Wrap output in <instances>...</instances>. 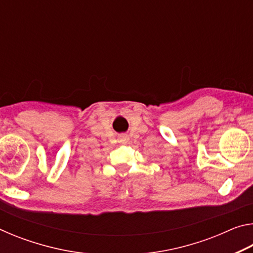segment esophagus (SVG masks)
Wrapping results in <instances>:
<instances>
[{
    "mask_svg": "<svg viewBox=\"0 0 253 253\" xmlns=\"http://www.w3.org/2000/svg\"><path fill=\"white\" fill-rule=\"evenodd\" d=\"M119 142L122 143H127L128 142V136L127 135H123L119 137Z\"/></svg>",
    "mask_w": 253,
    "mask_h": 253,
    "instance_id": "obj_1",
    "label": "esophagus"
}]
</instances>
